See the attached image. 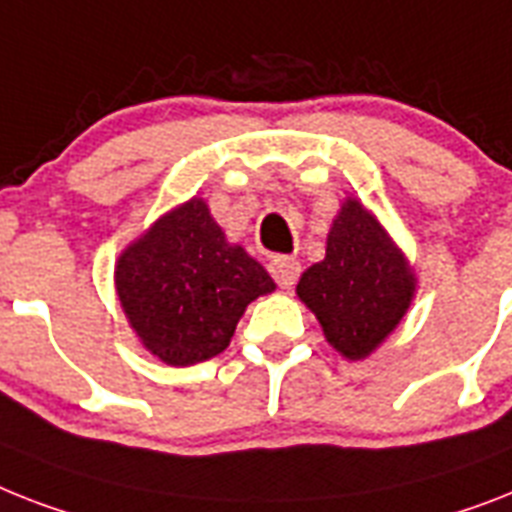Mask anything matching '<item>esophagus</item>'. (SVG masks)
<instances>
[{"mask_svg":"<svg viewBox=\"0 0 512 512\" xmlns=\"http://www.w3.org/2000/svg\"><path fill=\"white\" fill-rule=\"evenodd\" d=\"M268 270H270V276H273V281H276L281 289H292L294 281L299 278V263L294 260V257H286V255L270 257Z\"/></svg>","mask_w":512,"mask_h":512,"instance_id":"34e87169","label":"esophagus"}]
</instances>
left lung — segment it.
I'll return each instance as SVG.
<instances>
[{"label":"left lung","mask_w":512,"mask_h":512,"mask_svg":"<svg viewBox=\"0 0 512 512\" xmlns=\"http://www.w3.org/2000/svg\"><path fill=\"white\" fill-rule=\"evenodd\" d=\"M415 278L405 257L360 202L347 199L328 231L326 257L302 273L299 299L328 344L350 360L371 355L410 307Z\"/></svg>","instance_id":"1"}]
</instances>
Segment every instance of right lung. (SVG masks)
<instances>
[{
	"instance_id": "add662e5",
	"label": "right lung",
	"mask_w": 512,
	"mask_h": 512,
	"mask_svg": "<svg viewBox=\"0 0 512 512\" xmlns=\"http://www.w3.org/2000/svg\"><path fill=\"white\" fill-rule=\"evenodd\" d=\"M115 289L152 355L194 365L226 350L247 305L276 289L242 247H231L202 199L160 218L120 255Z\"/></svg>"
}]
</instances>
